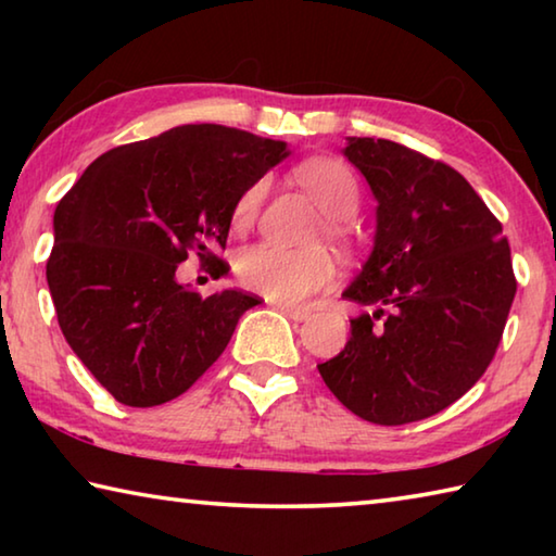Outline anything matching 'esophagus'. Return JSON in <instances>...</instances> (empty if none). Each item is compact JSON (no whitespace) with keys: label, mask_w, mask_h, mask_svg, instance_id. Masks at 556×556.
<instances>
[{"label":"esophagus","mask_w":556,"mask_h":556,"mask_svg":"<svg viewBox=\"0 0 556 556\" xmlns=\"http://www.w3.org/2000/svg\"><path fill=\"white\" fill-rule=\"evenodd\" d=\"M277 308L285 316H289L291 321H306L312 316V308L308 306H296V304H277Z\"/></svg>","instance_id":"esophagus-1"}]
</instances>
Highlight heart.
<instances>
[{
    "instance_id": "heart-1",
    "label": "heart",
    "mask_w": 556,
    "mask_h": 556,
    "mask_svg": "<svg viewBox=\"0 0 556 556\" xmlns=\"http://www.w3.org/2000/svg\"><path fill=\"white\" fill-rule=\"evenodd\" d=\"M294 176L324 208L326 238L341 242L348 232L345 220L353 218L361 205V184H357L353 168L338 159L316 156L299 164ZM265 195V178L244 188L230 211L232 230L244 232L257 220ZM235 269H238V279L244 289L269 301H279V304H294V301L331 285L336 271L331 257L321 248L287 250L269 242L242 250Z\"/></svg>"
}]
</instances>
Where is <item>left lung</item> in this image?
<instances>
[{"label": "left lung", "instance_id": "1", "mask_svg": "<svg viewBox=\"0 0 556 556\" xmlns=\"http://www.w3.org/2000/svg\"><path fill=\"white\" fill-rule=\"evenodd\" d=\"M343 154L378 201L372 252L343 299L372 312L318 372L361 419L409 425L491 365L517 289L510 244L456 168L390 139L348 137Z\"/></svg>", "mask_w": 556, "mask_h": 556}]
</instances>
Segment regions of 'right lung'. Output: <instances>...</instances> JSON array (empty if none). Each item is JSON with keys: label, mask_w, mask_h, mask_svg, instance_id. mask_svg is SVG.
<instances>
[{"label": "right lung", "mask_w": 556, "mask_h": 556, "mask_svg": "<svg viewBox=\"0 0 556 556\" xmlns=\"http://www.w3.org/2000/svg\"><path fill=\"white\" fill-rule=\"evenodd\" d=\"M287 156L252 131L184 125L110 149L63 195L46 279L65 341L117 402L184 394L260 304L238 289L201 296L176 267L188 252L218 265L235 201Z\"/></svg>", "instance_id": "right-lung-1"}]
</instances>
